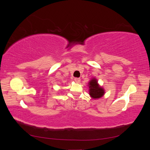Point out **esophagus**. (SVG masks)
Here are the masks:
<instances>
[{"label": "esophagus", "instance_id": "obj_1", "mask_svg": "<svg viewBox=\"0 0 150 150\" xmlns=\"http://www.w3.org/2000/svg\"><path fill=\"white\" fill-rule=\"evenodd\" d=\"M74 81H75L76 83H80L81 79L80 78H74Z\"/></svg>", "mask_w": 150, "mask_h": 150}]
</instances>
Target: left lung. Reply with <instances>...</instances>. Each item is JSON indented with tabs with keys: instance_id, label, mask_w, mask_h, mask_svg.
I'll use <instances>...</instances> for the list:
<instances>
[{
	"instance_id": "left-lung-1",
	"label": "left lung",
	"mask_w": 150,
	"mask_h": 150,
	"mask_svg": "<svg viewBox=\"0 0 150 150\" xmlns=\"http://www.w3.org/2000/svg\"><path fill=\"white\" fill-rule=\"evenodd\" d=\"M88 86L89 96L94 99L101 98L105 93L104 88L99 84L96 78H91L88 83Z\"/></svg>"
}]
</instances>
